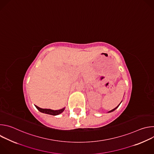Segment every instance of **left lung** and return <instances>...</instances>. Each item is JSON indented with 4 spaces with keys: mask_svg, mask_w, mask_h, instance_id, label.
Listing matches in <instances>:
<instances>
[{
    "mask_svg": "<svg viewBox=\"0 0 154 154\" xmlns=\"http://www.w3.org/2000/svg\"><path fill=\"white\" fill-rule=\"evenodd\" d=\"M121 102H122V101H121ZM121 103H119V105H118V106H116V108H115L114 109H112V110H110V111H109V112H108V113H111V112H113V111H115V109H116V108H118V106H119V105L121 104Z\"/></svg>",
    "mask_w": 154,
    "mask_h": 154,
    "instance_id": "obj_1",
    "label": "left lung"
}]
</instances>
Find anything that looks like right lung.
<instances>
[{"instance_id": "1", "label": "right lung", "mask_w": 154, "mask_h": 154, "mask_svg": "<svg viewBox=\"0 0 154 154\" xmlns=\"http://www.w3.org/2000/svg\"><path fill=\"white\" fill-rule=\"evenodd\" d=\"M35 106L40 112L43 113L48 114V115H54V116H56V115H58L61 114V113H63L64 112V109H65V107H64L63 108H61L60 109H58V110H54V109H51L41 108L38 107L36 105H35Z\"/></svg>"}]
</instances>
